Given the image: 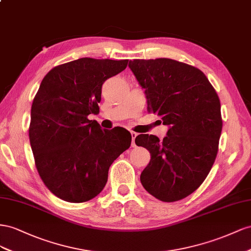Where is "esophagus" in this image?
Instances as JSON below:
<instances>
[{"instance_id":"esophagus-1","label":"esophagus","mask_w":251,"mask_h":251,"mask_svg":"<svg viewBox=\"0 0 251 251\" xmlns=\"http://www.w3.org/2000/svg\"><path fill=\"white\" fill-rule=\"evenodd\" d=\"M130 134H131V138H132V142H131V146L132 147H134L135 146V143H134V139L137 138V135H138V133L137 132H134V131H131L130 132Z\"/></svg>"}]
</instances>
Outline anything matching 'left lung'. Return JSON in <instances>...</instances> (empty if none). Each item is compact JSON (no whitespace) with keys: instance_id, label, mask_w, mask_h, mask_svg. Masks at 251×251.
Instances as JSON below:
<instances>
[{"instance_id":"1","label":"left lung","mask_w":251,"mask_h":251,"mask_svg":"<svg viewBox=\"0 0 251 251\" xmlns=\"http://www.w3.org/2000/svg\"><path fill=\"white\" fill-rule=\"evenodd\" d=\"M131 69L147 99V109L168 126L160 141L139 134L135 144L150 152L141 183L163 202H176L197 190L213 165L222 131L221 104L201 70L171 59L133 60Z\"/></svg>"}]
</instances>
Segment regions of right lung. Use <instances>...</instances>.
<instances>
[{
  "instance_id": "add662e5",
  "label": "right lung",
  "mask_w": 251,
  "mask_h": 251,
  "mask_svg": "<svg viewBox=\"0 0 251 251\" xmlns=\"http://www.w3.org/2000/svg\"><path fill=\"white\" fill-rule=\"evenodd\" d=\"M128 60L82 58L52 68L41 82L30 114L29 140L42 181L54 196L83 203L105 187L113 161L130 147L126 129H102V85Z\"/></svg>"
}]
</instances>
